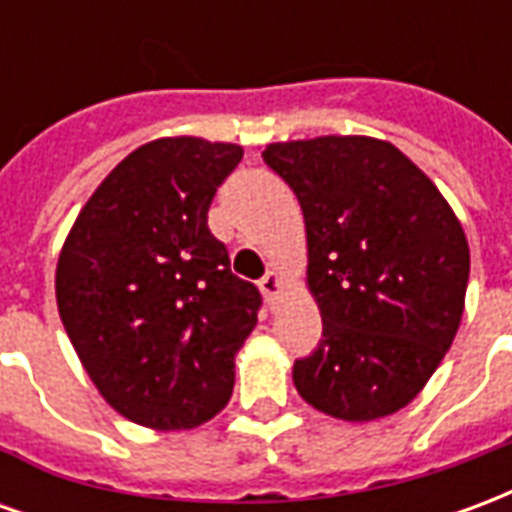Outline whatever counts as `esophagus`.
Instances as JSON below:
<instances>
[{"mask_svg":"<svg viewBox=\"0 0 512 512\" xmlns=\"http://www.w3.org/2000/svg\"><path fill=\"white\" fill-rule=\"evenodd\" d=\"M260 290H263V296H266V301L277 299L279 290H282V279H279L277 271H268L266 277L260 279Z\"/></svg>","mask_w":512,"mask_h":512,"instance_id":"1","label":"esophagus"}]
</instances>
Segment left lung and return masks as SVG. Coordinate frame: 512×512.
Instances as JSON below:
<instances>
[{"instance_id": "1", "label": "left lung", "mask_w": 512, "mask_h": 512, "mask_svg": "<svg viewBox=\"0 0 512 512\" xmlns=\"http://www.w3.org/2000/svg\"><path fill=\"white\" fill-rule=\"evenodd\" d=\"M263 161L299 197L318 348L293 365L299 395L370 422L408 406L461 326L469 244L433 180L373 136L274 142Z\"/></svg>"}]
</instances>
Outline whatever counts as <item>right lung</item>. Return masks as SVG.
Listing matches in <instances>:
<instances>
[{"mask_svg": "<svg viewBox=\"0 0 512 512\" xmlns=\"http://www.w3.org/2000/svg\"><path fill=\"white\" fill-rule=\"evenodd\" d=\"M244 150L197 136L136 147L95 189L57 263V307L87 376L123 417L186 430L233 395L260 290L230 271L208 208Z\"/></svg>", "mask_w": 512, "mask_h": 512, "instance_id": "add662e5", "label": "right lung"}]
</instances>
